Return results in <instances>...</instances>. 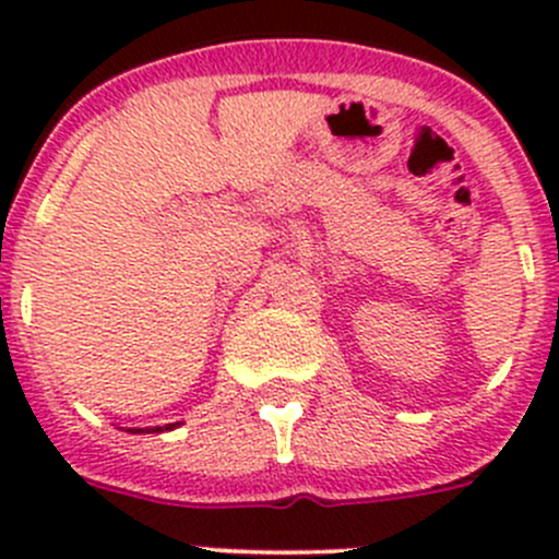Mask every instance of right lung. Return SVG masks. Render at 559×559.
Listing matches in <instances>:
<instances>
[{
  "label": "right lung",
  "instance_id": "obj_1",
  "mask_svg": "<svg viewBox=\"0 0 559 559\" xmlns=\"http://www.w3.org/2000/svg\"><path fill=\"white\" fill-rule=\"evenodd\" d=\"M175 425H165V427H145V430H129V432H162V430H173Z\"/></svg>",
  "mask_w": 559,
  "mask_h": 559
}]
</instances>
